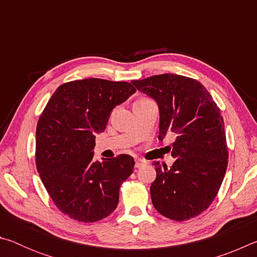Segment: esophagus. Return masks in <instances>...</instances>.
<instances>
[{
    "mask_svg": "<svg viewBox=\"0 0 257 257\" xmlns=\"http://www.w3.org/2000/svg\"><path fill=\"white\" fill-rule=\"evenodd\" d=\"M145 164V161L142 160V159H136V163H135V167L136 168H141L142 165Z\"/></svg>",
    "mask_w": 257,
    "mask_h": 257,
    "instance_id": "34e87169",
    "label": "esophagus"
}]
</instances>
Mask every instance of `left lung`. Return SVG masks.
Wrapping results in <instances>:
<instances>
[{"instance_id": "1", "label": "left lung", "mask_w": 257, "mask_h": 257, "mask_svg": "<svg viewBox=\"0 0 257 257\" xmlns=\"http://www.w3.org/2000/svg\"><path fill=\"white\" fill-rule=\"evenodd\" d=\"M132 82L159 104V138L176 135L170 147L176 159L172 167L153 162V205L160 214L175 221L196 217L214 201L228 167L220 108L205 87L193 78L164 73Z\"/></svg>"}]
</instances>
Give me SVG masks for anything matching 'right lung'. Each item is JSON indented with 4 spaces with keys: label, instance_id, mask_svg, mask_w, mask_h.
Instances as JSON below:
<instances>
[{
    "label": "right lung",
    "instance_id": "add662e5",
    "mask_svg": "<svg viewBox=\"0 0 257 257\" xmlns=\"http://www.w3.org/2000/svg\"><path fill=\"white\" fill-rule=\"evenodd\" d=\"M135 92L127 81H69L58 87L38 119L37 171L55 206L73 220L96 222L118 205L120 186L135 161L120 154L94 162V135L104 132L113 107Z\"/></svg>",
    "mask_w": 257,
    "mask_h": 257
}]
</instances>
